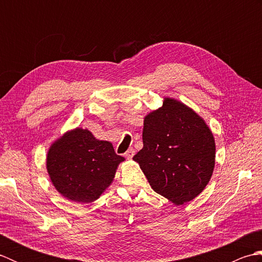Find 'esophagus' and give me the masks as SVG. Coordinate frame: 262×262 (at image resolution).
Returning <instances> with one entry per match:
<instances>
[{
  "instance_id": "esophagus-1",
  "label": "esophagus",
  "mask_w": 262,
  "mask_h": 262,
  "mask_svg": "<svg viewBox=\"0 0 262 262\" xmlns=\"http://www.w3.org/2000/svg\"><path fill=\"white\" fill-rule=\"evenodd\" d=\"M134 154H135L134 148L130 147V148H128V149H127V152L125 153V158H126V159H128V160H130L133 157H134Z\"/></svg>"
}]
</instances>
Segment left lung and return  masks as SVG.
Instances as JSON below:
<instances>
[{
	"label": "left lung",
	"instance_id": "8db88e82",
	"mask_svg": "<svg viewBox=\"0 0 262 262\" xmlns=\"http://www.w3.org/2000/svg\"><path fill=\"white\" fill-rule=\"evenodd\" d=\"M133 160L152 189L176 205L190 202L209 182L215 165V141L192 109L174 99L144 118L143 148Z\"/></svg>",
	"mask_w": 262,
	"mask_h": 262
}]
</instances>
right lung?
I'll list each match as a JSON object with an SVG mask.
<instances>
[{"instance_id":"obj_1","label":"right lung","mask_w":262,"mask_h":262,"mask_svg":"<svg viewBox=\"0 0 262 262\" xmlns=\"http://www.w3.org/2000/svg\"><path fill=\"white\" fill-rule=\"evenodd\" d=\"M124 160L110 142L99 141L88 129L75 128L49 148L47 171L62 196L76 203H92L110 186L117 166Z\"/></svg>"}]
</instances>
